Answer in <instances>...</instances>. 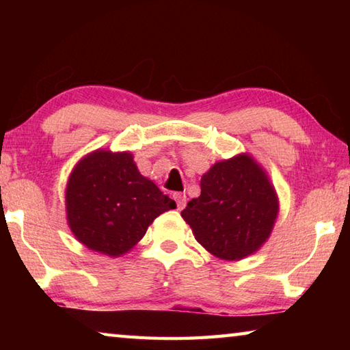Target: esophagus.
<instances>
[{
    "label": "esophagus",
    "instance_id": "1",
    "mask_svg": "<svg viewBox=\"0 0 350 350\" xmlns=\"http://www.w3.org/2000/svg\"><path fill=\"white\" fill-rule=\"evenodd\" d=\"M174 200H176V204H177V210H182L183 206H185V204H187V196H185V194H182V193H176L174 194Z\"/></svg>",
    "mask_w": 350,
    "mask_h": 350
}]
</instances>
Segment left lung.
Instances as JSON below:
<instances>
[{
  "mask_svg": "<svg viewBox=\"0 0 350 350\" xmlns=\"http://www.w3.org/2000/svg\"><path fill=\"white\" fill-rule=\"evenodd\" d=\"M278 196L265 171L239 154L213 165L200 179V196L180 215L196 241L219 259L238 260L269 239Z\"/></svg>",
  "mask_w": 350,
  "mask_h": 350,
  "instance_id": "obj_1",
  "label": "left lung"
}]
</instances>
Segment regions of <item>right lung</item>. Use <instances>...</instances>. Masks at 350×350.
I'll use <instances>...</instances> for the list:
<instances>
[{
    "label": "right lung",
    "instance_id": "right-lung-1",
    "mask_svg": "<svg viewBox=\"0 0 350 350\" xmlns=\"http://www.w3.org/2000/svg\"><path fill=\"white\" fill-rule=\"evenodd\" d=\"M173 208L174 200L139 173L131 152L97 150L69 176V227L83 245L106 256L131 250L154 219Z\"/></svg>",
    "mask_w": 350,
    "mask_h": 350
}]
</instances>
